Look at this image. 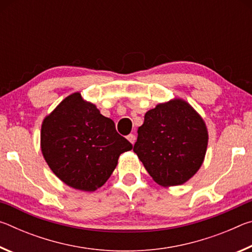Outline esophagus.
Masks as SVG:
<instances>
[{
	"instance_id": "1",
	"label": "esophagus",
	"mask_w": 252,
	"mask_h": 252,
	"mask_svg": "<svg viewBox=\"0 0 252 252\" xmlns=\"http://www.w3.org/2000/svg\"><path fill=\"white\" fill-rule=\"evenodd\" d=\"M127 140H129V141H130L132 144H134L136 138H135L134 134H129V135H127Z\"/></svg>"
}]
</instances>
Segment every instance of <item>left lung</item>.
<instances>
[{"label":"left lung","instance_id":"1","mask_svg":"<svg viewBox=\"0 0 252 252\" xmlns=\"http://www.w3.org/2000/svg\"><path fill=\"white\" fill-rule=\"evenodd\" d=\"M208 140L201 116L187 101L174 97L146 113L133 151L153 180L168 188L183 185L198 172Z\"/></svg>","mask_w":252,"mask_h":252}]
</instances>
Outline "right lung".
Returning a JSON list of instances; mask_svg holds the SVG:
<instances>
[{
	"label": "right lung",
	"mask_w": 252,
	"mask_h": 252,
	"mask_svg": "<svg viewBox=\"0 0 252 252\" xmlns=\"http://www.w3.org/2000/svg\"><path fill=\"white\" fill-rule=\"evenodd\" d=\"M132 144L99 109L74 92L60 102L41 126V151L60 180L81 191H95L108 181Z\"/></svg>",
	"instance_id": "obj_1"
}]
</instances>
